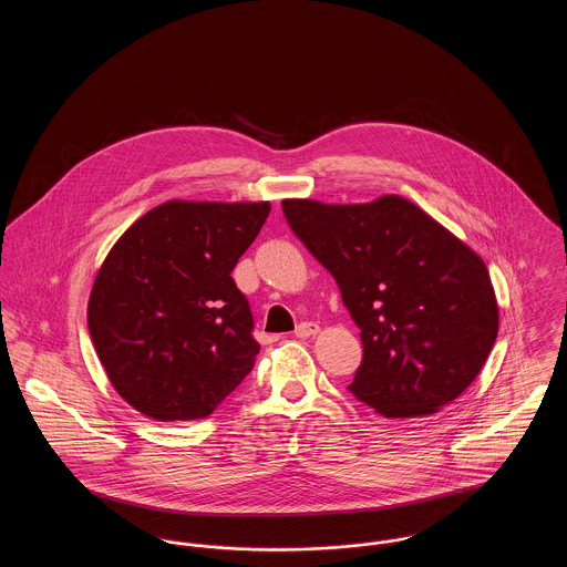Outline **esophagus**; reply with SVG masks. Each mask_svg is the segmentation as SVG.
<instances>
[{
    "label": "esophagus",
    "mask_w": 567,
    "mask_h": 567,
    "mask_svg": "<svg viewBox=\"0 0 567 567\" xmlns=\"http://www.w3.org/2000/svg\"><path fill=\"white\" fill-rule=\"evenodd\" d=\"M319 333V324L317 323H301L297 324L296 336L297 338H310V336H317Z\"/></svg>",
    "instance_id": "esophagus-1"
}]
</instances>
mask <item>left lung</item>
<instances>
[{"mask_svg": "<svg viewBox=\"0 0 567 567\" xmlns=\"http://www.w3.org/2000/svg\"><path fill=\"white\" fill-rule=\"evenodd\" d=\"M282 213L361 329L354 398L386 419L430 416L457 400L499 329L483 257L402 195L282 199Z\"/></svg>", "mask_w": 567, "mask_h": 567, "instance_id": "obj_1", "label": "left lung"}]
</instances>
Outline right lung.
Instances as JSON below:
<instances>
[{"label": "right lung", "mask_w": 567, "mask_h": 567, "mask_svg": "<svg viewBox=\"0 0 567 567\" xmlns=\"http://www.w3.org/2000/svg\"><path fill=\"white\" fill-rule=\"evenodd\" d=\"M270 208L169 199L110 248L86 323L110 384L144 416L204 419L252 370L259 344L231 270Z\"/></svg>", "instance_id": "add662e5"}]
</instances>
